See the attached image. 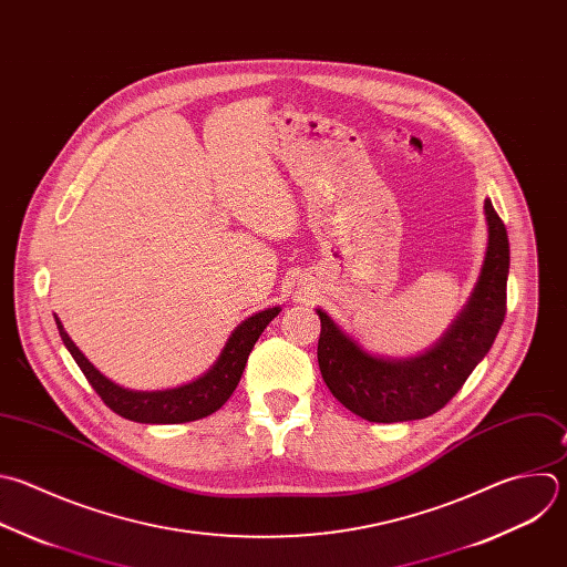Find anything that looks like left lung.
Instances as JSON below:
<instances>
[{
	"instance_id": "8db88e82",
	"label": "left lung",
	"mask_w": 567,
	"mask_h": 567,
	"mask_svg": "<svg viewBox=\"0 0 567 567\" xmlns=\"http://www.w3.org/2000/svg\"><path fill=\"white\" fill-rule=\"evenodd\" d=\"M487 251L478 282L443 338L421 355L394 360L367 353L327 311L320 318L318 364L329 392L369 423L427 419L443 410L489 351L507 300L509 243L492 203L485 200Z\"/></svg>"
}]
</instances>
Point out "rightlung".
<instances>
[{
  "label": "right lung",
  "instance_id": "1",
  "mask_svg": "<svg viewBox=\"0 0 567 567\" xmlns=\"http://www.w3.org/2000/svg\"><path fill=\"white\" fill-rule=\"evenodd\" d=\"M278 313H280V307H271L247 318L243 324L234 329L220 358L205 375H200V379L194 383H186L173 390H162V392H135L109 381L106 375L97 371L93 362L75 347V342L64 331L60 318H55V324L60 329V336L66 349L71 351L78 367L86 375V381L115 414L135 423L168 425V423H188V421L212 416L231 399L234 390L240 383V375L245 371L247 358L256 340Z\"/></svg>",
  "mask_w": 567,
  "mask_h": 567
}]
</instances>
